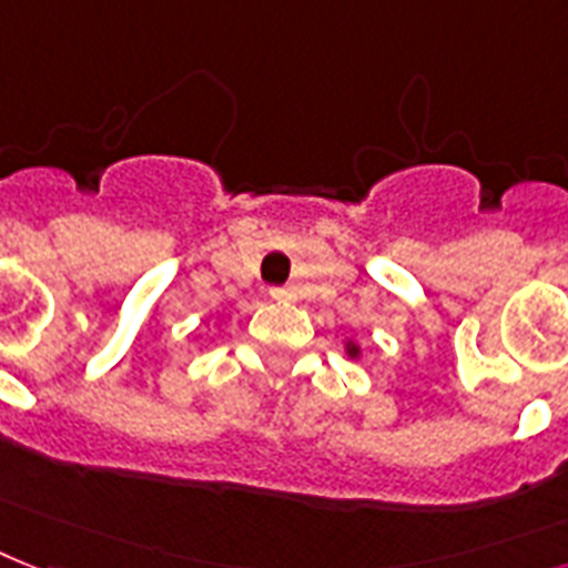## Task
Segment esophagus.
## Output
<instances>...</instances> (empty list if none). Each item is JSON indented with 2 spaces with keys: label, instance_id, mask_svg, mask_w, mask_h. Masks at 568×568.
Listing matches in <instances>:
<instances>
[{
  "label": "esophagus",
  "instance_id": "esophagus-1",
  "mask_svg": "<svg viewBox=\"0 0 568 568\" xmlns=\"http://www.w3.org/2000/svg\"><path fill=\"white\" fill-rule=\"evenodd\" d=\"M270 296H272V302H290V298H293V293L284 287H272Z\"/></svg>",
  "mask_w": 568,
  "mask_h": 568
}]
</instances>
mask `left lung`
I'll list each match as a JSON object with an SVG mask.
<instances>
[{"label": "left lung", "mask_w": 568, "mask_h": 568, "mask_svg": "<svg viewBox=\"0 0 568 568\" xmlns=\"http://www.w3.org/2000/svg\"><path fill=\"white\" fill-rule=\"evenodd\" d=\"M344 353H346V358H353V362H358V358H362V346H358V341H355V337H346Z\"/></svg>", "instance_id": "obj_1"}]
</instances>
